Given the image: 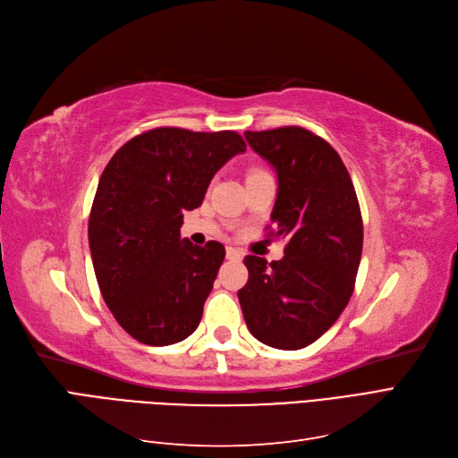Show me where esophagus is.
Segmentation results:
<instances>
[{
    "instance_id": "1",
    "label": "esophagus",
    "mask_w": 458,
    "mask_h": 458,
    "mask_svg": "<svg viewBox=\"0 0 458 458\" xmlns=\"http://www.w3.org/2000/svg\"><path fill=\"white\" fill-rule=\"evenodd\" d=\"M226 259L228 260H242L243 259V252L240 249H235V247H228L226 249Z\"/></svg>"
}]
</instances>
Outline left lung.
Segmentation results:
<instances>
[{"instance_id":"1","label":"left lung","mask_w":458,"mask_h":458,"mask_svg":"<svg viewBox=\"0 0 458 458\" xmlns=\"http://www.w3.org/2000/svg\"><path fill=\"white\" fill-rule=\"evenodd\" d=\"M245 138L277 172L269 235L289 243L269 264L245 257L242 311L259 342L303 349L335 323L352 294L364 238L357 192L340 155L306 128L245 131Z\"/></svg>"}]
</instances>
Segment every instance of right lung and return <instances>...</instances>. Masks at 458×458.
<instances>
[{
	"label": "right lung",
	"instance_id": "1",
	"mask_svg": "<svg viewBox=\"0 0 458 458\" xmlns=\"http://www.w3.org/2000/svg\"><path fill=\"white\" fill-rule=\"evenodd\" d=\"M245 148L230 130L155 128L106 165L89 243L101 296L133 340L162 347L198 328L226 252L218 242L181 240L182 213L201 206L213 175Z\"/></svg>",
	"mask_w": 458,
	"mask_h": 458
}]
</instances>
